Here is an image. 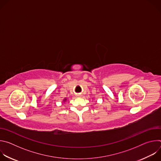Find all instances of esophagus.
<instances>
[{
  "label": "esophagus",
  "mask_w": 161,
  "mask_h": 161,
  "mask_svg": "<svg viewBox=\"0 0 161 161\" xmlns=\"http://www.w3.org/2000/svg\"><path fill=\"white\" fill-rule=\"evenodd\" d=\"M78 96H79V95H78Z\"/></svg>",
  "instance_id": "1"
}]
</instances>
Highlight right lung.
<instances>
[{
	"label": "right lung",
	"instance_id": "add662e5",
	"mask_svg": "<svg viewBox=\"0 0 161 161\" xmlns=\"http://www.w3.org/2000/svg\"><path fill=\"white\" fill-rule=\"evenodd\" d=\"M66 99H66V98H65V99H64V102H65V101H66Z\"/></svg>",
	"mask_w": 161,
	"mask_h": 161
}]
</instances>
